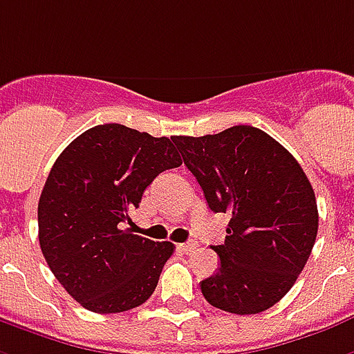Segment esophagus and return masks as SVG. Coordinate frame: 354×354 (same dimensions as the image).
I'll return each mask as SVG.
<instances>
[{
    "label": "esophagus",
    "instance_id": "1",
    "mask_svg": "<svg viewBox=\"0 0 354 354\" xmlns=\"http://www.w3.org/2000/svg\"><path fill=\"white\" fill-rule=\"evenodd\" d=\"M178 248H180V250H182V251H185V253H191V251H193V250H197V248H198V243L195 242V240H189V242L180 243V245H178Z\"/></svg>",
    "mask_w": 354,
    "mask_h": 354
}]
</instances>
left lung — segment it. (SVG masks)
I'll use <instances>...</instances> for the list:
<instances>
[{
  "instance_id": "1",
  "label": "left lung",
  "mask_w": 354,
  "mask_h": 354,
  "mask_svg": "<svg viewBox=\"0 0 354 354\" xmlns=\"http://www.w3.org/2000/svg\"><path fill=\"white\" fill-rule=\"evenodd\" d=\"M212 212L229 214L221 264L201 281L219 310L253 315L290 290L319 227L315 193L295 157L264 131L234 125L217 135L172 137Z\"/></svg>"
}]
</instances>
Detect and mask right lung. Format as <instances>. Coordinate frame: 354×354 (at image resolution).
<instances>
[{"label": "right lung", "instance_id": "right-lung-1", "mask_svg": "<svg viewBox=\"0 0 354 354\" xmlns=\"http://www.w3.org/2000/svg\"><path fill=\"white\" fill-rule=\"evenodd\" d=\"M182 157L167 137L95 125L65 148L39 198V243L52 274L86 310L120 313L156 290L170 242L122 229L144 189Z\"/></svg>", "mask_w": 354, "mask_h": 354}]
</instances>
